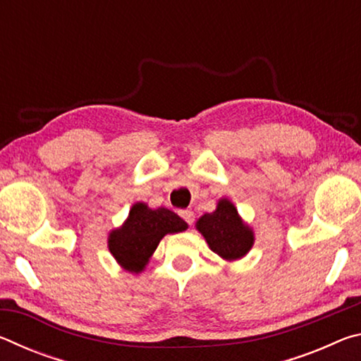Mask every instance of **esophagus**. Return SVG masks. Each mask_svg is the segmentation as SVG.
Wrapping results in <instances>:
<instances>
[{
    "label": "esophagus",
    "instance_id": "1",
    "mask_svg": "<svg viewBox=\"0 0 361 361\" xmlns=\"http://www.w3.org/2000/svg\"><path fill=\"white\" fill-rule=\"evenodd\" d=\"M180 216L185 219L188 224H192L194 223V218H195L192 210H180Z\"/></svg>",
    "mask_w": 361,
    "mask_h": 361
}]
</instances>
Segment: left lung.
Here are the masks:
<instances>
[{"instance_id": "1", "label": "left lung", "mask_w": 361, "mask_h": 361, "mask_svg": "<svg viewBox=\"0 0 361 361\" xmlns=\"http://www.w3.org/2000/svg\"><path fill=\"white\" fill-rule=\"evenodd\" d=\"M195 229L204 235L212 252L228 262L242 259L255 243L253 228L243 221L228 197L218 200L215 212L200 216Z\"/></svg>"}]
</instances>
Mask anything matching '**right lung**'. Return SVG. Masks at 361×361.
I'll list each match as a JSON object with an SVG mask.
<instances>
[{
	"mask_svg": "<svg viewBox=\"0 0 361 361\" xmlns=\"http://www.w3.org/2000/svg\"><path fill=\"white\" fill-rule=\"evenodd\" d=\"M186 229L185 219L166 207L151 209L135 202L126 221L108 234V250L124 271L142 274L164 235Z\"/></svg>",
	"mask_w": 361,
	"mask_h": 361,
	"instance_id": "add662e5",
	"label": "right lung"
}]
</instances>
